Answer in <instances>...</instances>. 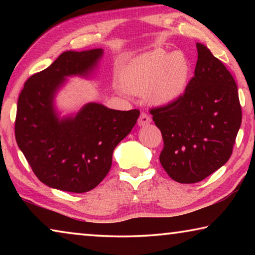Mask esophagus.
Returning a JSON list of instances; mask_svg holds the SVG:
<instances>
[{
	"label": "esophagus",
	"instance_id": "obj_1",
	"mask_svg": "<svg viewBox=\"0 0 255 255\" xmlns=\"http://www.w3.org/2000/svg\"><path fill=\"white\" fill-rule=\"evenodd\" d=\"M150 122H152V119H150L149 116L145 112H141L140 117L138 119V126H146V125L150 124Z\"/></svg>",
	"mask_w": 255,
	"mask_h": 255
}]
</instances>
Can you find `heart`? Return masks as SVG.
Here are the masks:
<instances>
[{
	"mask_svg": "<svg viewBox=\"0 0 255 255\" xmlns=\"http://www.w3.org/2000/svg\"><path fill=\"white\" fill-rule=\"evenodd\" d=\"M191 63L181 51L154 49L124 68L120 82L126 91L145 96L155 106H167L183 96L191 77Z\"/></svg>",
	"mask_w": 255,
	"mask_h": 255,
	"instance_id": "b5f03b06",
	"label": "heart"
}]
</instances>
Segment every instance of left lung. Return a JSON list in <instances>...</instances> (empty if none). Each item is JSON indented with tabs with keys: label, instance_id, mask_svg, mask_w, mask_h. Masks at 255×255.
<instances>
[{
	"label": "left lung",
	"instance_id": "8db88e82",
	"mask_svg": "<svg viewBox=\"0 0 255 255\" xmlns=\"http://www.w3.org/2000/svg\"><path fill=\"white\" fill-rule=\"evenodd\" d=\"M195 76L182 97L150 110L162 132L163 169L176 182L196 183L230 159L242 123L234 79L205 45L197 42Z\"/></svg>",
	"mask_w": 255,
	"mask_h": 255
}]
</instances>
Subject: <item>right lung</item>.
I'll list each match as a JSON object with an SVG mask.
<instances>
[{"label": "right lung", "instance_id": "obj_1", "mask_svg": "<svg viewBox=\"0 0 255 255\" xmlns=\"http://www.w3.org/2000/svg\"><path fill=\"white\" fill-rule=\"evenodd\" d=\"M103 49L67 50L30 76L18 99L15 139L33 173L50 188L83 193L106 178L112 153L135 126L139 110L109 109L97 102L60 117L55 98L67 77L91 74Z\"/></svg>", "mask_w": 255, "mask_h": 255}]
</instances>
